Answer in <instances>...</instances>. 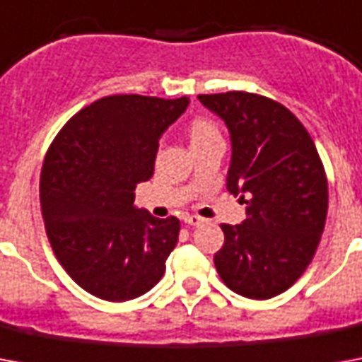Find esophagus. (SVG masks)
<instances>
[{"instance_id": "obj_1", "label": "esophagus", "mask_w": 362, "mask_h": 362, "mask_svg": "<svg viewBox=\"0 0 362 362\" xmlns=\"http://www.w3.org/2000/svg\"><path fill=\"white\" fill-rule=\"evenodd\" d=\"M184 221H186L187 226L197 227V226H201L204 220H203V218H199V216H195V214H187V216H184Z\"/></svg>"}]
</instances>
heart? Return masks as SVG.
Returning a JSON list of instances; mask_svg holds the SVG:
<instances>
[{"label":"heart","instance_id":"heart-1","mask_svg":"<svg viewBox=\"0 0 362 362\" xmlns=\"http://www.w3.org/2000/svg\"><path fill=\"white\" fill-rule=\"evenodd\" d=\"M214 135H218V129L206 118H197V120H193L192 125H189V139H192V142L204 141V139H210V136Z\"/></svg>","mask_w":362,"mask_h":362}]
</instances>
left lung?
<instances>
[{
  "instance_id": "8db88e82",
  "label": "left lung",
  "mask_w": 362,
  "mask_h": 362,
  "mask_svg": "<svg viewBox=\"0 0 362 362\" xmlns=\"http://www.w3.org/2000/svg\"><path fill=\"white\" fill-rule=\"evenodd\" d=\"M231 133L227 189L246 203L240 226L221 223L218 274L242 297L272 298L303 276L321 240L329 186L312 136L291 110L247 92L199 95Z\"/></svg>"
}]
</instances>
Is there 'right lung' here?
Listing matches in <instances>:
<instances>
[{
    "label": "right lung",
    "mask_w": 362,
    "mask_h": 362,
    "mask_svg": "<svg viewBox=\"0 0 362 362\" xmlns=\"http://www.w3.org/2000/svg\"><path fill=\"white\" fill-rule=\"evenodd\" d=\"M189 99L109 95L62 127L42 163L41 212L65 272L95 297L122 303L150 291L175 250L180 220L136 209L153 175L159 136Z\"/></svg>",
    "instance_id": "obj_1"
}]
</instances>
